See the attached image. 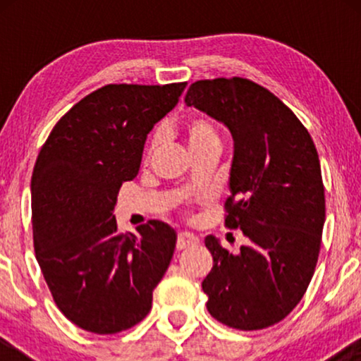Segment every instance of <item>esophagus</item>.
Listing matches in <instances>:
<instances>
[{"instance_id": "1", "label": "esophagus", "mask_w": 361, "mask_h": 361, "mask_svg": "<svg viewBox=\"0 0 361 361\" xmlns=\"http://www.w3.org/2000/svg\"><path fill=\"white\" fill-rule=\"evenodd\" d=\"M194 245H199V238H197V236L187 233V231H182V233L177 235L176 248L179 251L187 248V246H194Z\"/></svg>"}]
</instances>
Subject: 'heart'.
Listing matches in <instances>:
<instances>
[{"label":"heart","instance_id":"obj_1","mask_svg":"<svg viewBox=\"0 0 361 361\" xmlns=\"http://www.w3.org/2000/svg\"><path fill=\"white\" fill-rule=\"evenodd\" d=\"M161 131L157 130L154 135L151 137L149 147H147V157H149L152 152L156 151V147L159 146L161 142ZM185 137L187 142H189L192 152L204 149L207 146L212 145H219V133H216V128L212 120L204 116V115H197L194 118H190L185 125Z\"/></svg>","mask_w":361,"mask_h":361}]
</instances>
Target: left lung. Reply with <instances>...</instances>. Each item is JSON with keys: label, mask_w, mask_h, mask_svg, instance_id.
Here are the masks:
<instances>
[{"label": "left lung", "mask_w": 361, "mask_h": 361, "mask_svg": "<svg viewBox=\"0 0 361 361\" xmlns=\"http://www.w3.org/2000/svg\"><path fill=\"white\" fill-rule=\"evenodd\" d=\"M184 102L233 136L225 226L246 238L238 255L205 238L214 258L202 283L207 310L238 330L271 327L300 302L317 264L325 221L317 149L293 110L248 78L197 80Z\"/></svg>", "instance_id": "1"}]
</instances>
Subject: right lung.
Segmentation results:
<instances>
[{
	"label": "right lung",
	"mask_w": 361,
	"mask_h": 361,
	"mask_svg": "<svg viewBox=\"0 0 361 361\" xmlns=\"http://www.w3.org/2000/svg\"><path fill=\"white\" fill-rule=\"evenodd\" d=\"M187 82L110 83L75 103L44 142L31 179L36 259L54 302L87 332L110 335L149 314L176 231L159 220L120 233L113 209L140 171L149 133Z\"/></svg>",
	"instance_id": "add662e5"
}]
</instances>
